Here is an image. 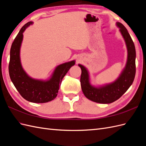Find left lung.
<instances>
[{"label":"left lung","mask_w":146,"mask_h":146,"mask_svg":"<svg viewBox=\"0 0 146 146\" xmlns=\"http://www.w3.org/2000/svg\"><path fill=\"white\" fill-rule=\"evenodd\" d=\"M116 25L126 43L128 51L127 61L125 68L117 80L110 84L99 88L91 85L89 74L87 69L78 64L82 69L80 83L82 90L86 98L97 103L110 104L119 99L125 93L133 83L136 73V50L133 40L124 25L120 23Z\"/></svg>","instance_id":"obj_1"}]
</instances>
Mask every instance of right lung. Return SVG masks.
Wrapping results in <instances>:
<instances>
[{"mask_svg":"<svg viewBox=\"0 0 146 146\" xmlns=\"http://www.w3.org/2000/svg\"><path fill=\"white\" fill-rule=\"evenodd\" d=\"M32 23V22H29L25 24L13 42L8 70L13 85L24 99L33 103H46L55 99L62 79L75 64V61L57 66L48 80H35L30 77L21 64L20 47L23 39V32Z\"/></svg>","mask_w":146,"mask_h":146,"instance_id":"right-lung-1","label":"right lung"}]
</instances>
